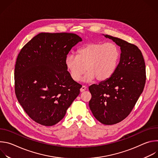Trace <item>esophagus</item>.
<instances>
[{
  "instance_id": "34e87169",
  "label": "esophagus",
  "mask_w": 158,
  "mask_h": 158,
  "mask_svg": "<svg viewBox=\"0 0 158 158\" xmlns=\"http://www.w3.org/2000/svg\"><path fill=\"white\" fill-rule=\"evenodd\" d=\"M86 89H87V87L85 85H82V87L80 89V91L81 92H83L85 91V90H86Z\"/></svg>"
}]
</instances>
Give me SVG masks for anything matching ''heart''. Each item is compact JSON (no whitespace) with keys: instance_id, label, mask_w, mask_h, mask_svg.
Listing matches in <instances>:
<instances>
[{"instance_id":"b5f03b06","label":"heart","mask_w":158,"mask_h":158,"mask_svg":"<svg viewBox=\"0 0 158 158\" xmlns=\"http://www.w3.org/2000/svg\"><path fill=\"white\" fill-rule=\"evenodd\" d=\"M119 59V50L114 43H89L79 49L76 56L68 55L65 64L71 77L79 81L85 71V81H104L114 73Z\"/></svg>"}]
</instances>
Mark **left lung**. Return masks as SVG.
I'll use <instances>...</instances> for the list:
<instances>
[{
	"mask_svg": "<svg viewBox=\"0 0 158 158\" xmlns=\"http://www.w3.org/2000/svg\"><path fill=\"white\" fill-rule=\"evenodd\" d=\"M120 47L119 63L109 79L89 87L92 95L89 107L95 118L105 125L117 124L130 114L143 91L146 65L141 51L135 45L104 35Z\"/></svg>",
	"mask_w": 158,
	"mask_h": 158,
	"instance_id": "obj_1",
	"label": "left lung"
}]
</instances>
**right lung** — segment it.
<instances>
[{"mask_svg": "<svg viewBox=\"0 0 158 158\" xmlns=\"http://www.w3.org/2000/svg\"><path fill=\"white\" fill-rule=\"evenodd\" d=\"M81 41L76 34L42 32L20 51L15 66V93L35 122L56 124L79 94L82 85L71 77L65 60Z\"/></svg>", "mask_w": 158, "mask_h": 158, "instance_id": "1", "label": "right lung"}]
</instances>
